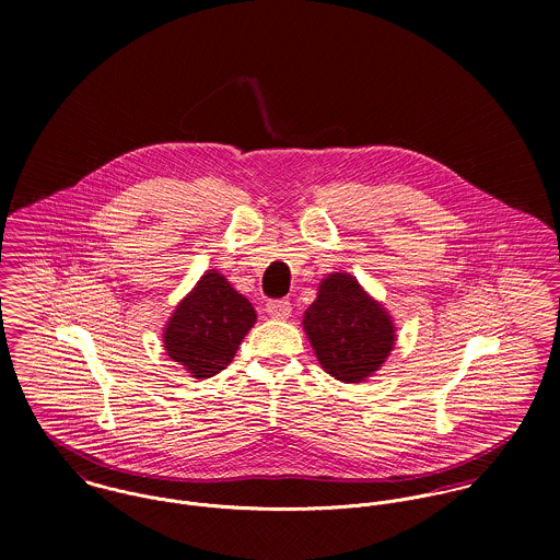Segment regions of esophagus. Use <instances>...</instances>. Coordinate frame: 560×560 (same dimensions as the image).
Returning <instances> with one entry per match:
<instances>
[{"label":"esophagus","mask_w":560,"mask_h":560,"mask_svg":"<svg viewBox=\"0 0 560 560\" xmlns=\"http://www.w3.org/2000/svg\"><path fill=\"white\" fill-rule=\"evenodd\" d=\"M265 311L273 317V319H287L291 317V302L289 300H269Z\"/></svg>","instance_id":"1"}]
</instances>
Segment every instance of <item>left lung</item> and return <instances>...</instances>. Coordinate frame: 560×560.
I'll return each instance as SVG.
<instances>
[{"instance_id":"left-lung-1","label":"left lung","mask_w":560,"mask_h":560,"mask_svg":"<svg viewBox=\"0 0 560 560\" xmlns=\"http://www.w3.org/2000/svg\"><path fill=\"white\" fill-rule=\"evenodd\" d=\"M319 364L336 380L355 384L380 371L395 345V325L349 273H331L304 315Z\"/></svg>"}]
</instances>
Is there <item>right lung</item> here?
<instances>
[{
    "mask_svg": "<svg viewBox=\"0 0 560 560\" xmlns=\"http://www.w3.org/2000/svg\"><path fill=\"white\" fill-rule=\"evenodd\" d=\"M254 320L252 304L224 276L209 271L167 320L163 347L191 377H213L233 362Z\"/></svg>",
    "mask_w": 560,
    "mask_h": 560,
    "instance_id": "right-lung-1",
    "label": "right lung"
}]
</instances>
